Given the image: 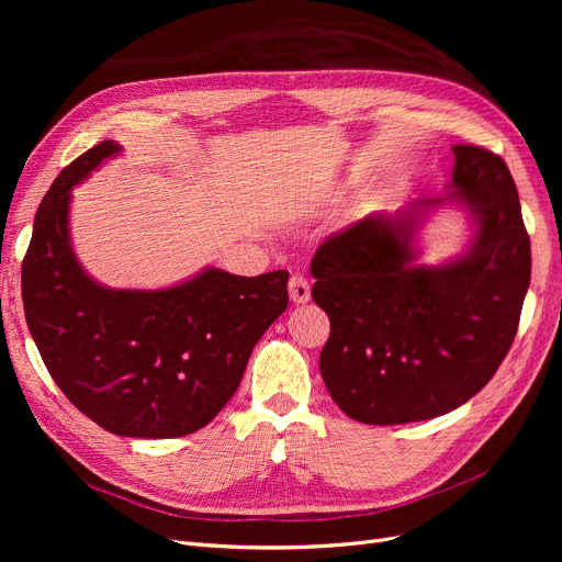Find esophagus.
Masks as SVG:
<instances>
[{"instance_id": "34e87169", "label": "esophagus", "mask_w": 562, "mask_h": 562, "mask_svg": "<svg viewBox=\"0 0 562 562\" xmlns=\"http://www.w3.org/2000/svg\"><path fill=\"white\" fill-rule=\"evenodd\" d=\"M289 296H291V301L296 303V305L307 303L310 296H312L310 280H307L305 276H301V273H293V276L289 278Z\"/></svg>"}]
</instances>
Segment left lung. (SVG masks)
Instances as JSON below:
<instances>
[{
	"label": "left lung",
	"instance_id": "obj_1",
	"mask_svg": "<svg viewBox=\"0 0 562 562\" xmlns=\"http://www.w3.org/2000/svg\"><path fill=\"white\" fill-rule=\"evenodd\" d=\"M451 198L476 239L439 269L412 266L424 200L369 214L330 234L312 257L314 303L330 318L318 367L333 401L371 426L426 422L476 396L515 341L530 282V239L506 161L456 145Z\"/></svg>",
	"mask_w": 562,
	"mask_h": 562
}]
</instances>
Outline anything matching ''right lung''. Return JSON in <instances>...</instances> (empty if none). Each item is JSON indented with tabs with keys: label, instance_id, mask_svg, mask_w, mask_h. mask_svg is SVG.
<instances>
[{
	"label": "right lung",
	"instance_id": "add662e5",
	"mask_svg": "<svg viewBox=\"0 0 562 562\" xmlns=\"http://www.w3.org/2000/svg\"><path fill=\"white\" fill-rule=\"evenodd\" d=\"M117 150L98 143L45 193L22 261L26 326L58 390L88 419L123 437H182L234 396L255 344L286 310L289 273L210 269L161 291L95 284L70 248V189Z\"/></svg>",
	"mask_w": 562,
	"mask_h": 562
}]
</instances>
